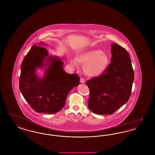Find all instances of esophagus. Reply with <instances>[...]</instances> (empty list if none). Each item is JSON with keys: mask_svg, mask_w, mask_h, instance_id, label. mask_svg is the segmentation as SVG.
Here are the masks:
<instances>
[{"mask_svg": "<svg viewBox=\"0 0 155 155\" xmlns=\"http://www.w3.org/2000/svg\"><path fill=\"white\" fill-rule=\"evenodd\" d=\"M80 82H81V83H85V80H84V79L83 78H80Z\"/></svg>", "mask_w": 155, "mask_h": 155, "instance_id": "1", "label": "esophagus"}]
</instances>
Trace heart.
Here are the masks:
<instances>
[{
	"label": "heart",
	"mask_w": 155,
	"mask_h": 155,
	"mask_svg": "<svg viewBox=\"0 0 155 155\" xmlns=\"http://www.w3.org/2000/svg\"><path fill=\"white\" fill-rule=\"evenodd\" d=\"M76 61L84 65V71L87 75L91 77H97L102 74L109 64V57L99 49H92L84 51L76 55ZM71 63L75 66L74 59L71 60Z\"/></svg>",
	"instance_id": "heart-1"
}]
</instances>
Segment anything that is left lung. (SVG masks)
<instances>
[{"label": "left lung", "mask_w": 155, "mask_h": 155, "mask_svg": "<svg viewBox=\"0 0 155 155\" xmlns=\"http://www.w3.org/2000/svg\"><path fill=\"white\" fill-rule=\"evenodd\" d=\"M110 64L102 74L89 80V109L97 114H111L129 100L134 80L130 55L125 49L112 44Z\"/></svg>", "instance_id": "8db88e82"}]
</instances>
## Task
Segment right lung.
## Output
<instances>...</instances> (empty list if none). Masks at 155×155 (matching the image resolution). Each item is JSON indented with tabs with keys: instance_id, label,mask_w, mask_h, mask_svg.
<instances>
[{
	"instance_id": "1",
	"label": "right lung",
	"mask_w": 155,
	"mask_h": 155,
	"mask_svg": "<svg viewBox=\"0 0 155 155\" xmlns=\"http://www.w3.org/2000/svg\"><path fill=\"white\" fill-rule=\"evenodd\" d=\"M44 44L41 42L39 46ZM38 46L34 45L22 61L19 88L34 110L54 114L64 106L70 90L79 85L80 77L66 73L61 59L48 57L47 49ZM44 66L47 67L45 77L40 79L36 70Z\"/></svg>"
}]
</instances>
